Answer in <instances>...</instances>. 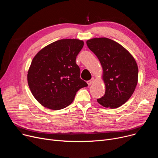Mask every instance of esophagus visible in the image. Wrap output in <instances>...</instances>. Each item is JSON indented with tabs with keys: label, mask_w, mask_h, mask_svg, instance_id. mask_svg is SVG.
<instances>
[{
	"label": "esophagus",
	"mask_w": 158,
	"mask_h": 158,
	"mask_svg": "<svg viewBox=\"0 0 158 158\" xmlns=\"http://www.w3.org/2000/svg\"><path fill=\"white\" fill-rule=\"evenodd\" d=\"M94 82V78L93 77V78L91 79L89 81H87V83H88V85L89 86H90L91 85H92V84H93V82Z\"/></svg>",
	"instance_id": "esophagus-1"
}]
</instances>
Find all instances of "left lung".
<instances>
[{"instance_id": "obj_1", "label": "left lung", "mask_w": 158, "mask_h": 158, "mask_svg": "<svg viewBox=\"0 0 158 158\" xmlns=\"http://www.w3.org/2000/svg\"><path fill=\"white\" fill-rule=\"evenodd\" d=\"M86 44L103 70L106 92L97 101L105 107L117 108L129 100L137 85L138 69L135 58L126 48L109 38H92Z\"/></svg>"}]
</instances>
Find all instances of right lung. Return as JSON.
<instances>
[{
  "mask_svg": "<svg viewBox=\"0 0 158 158\" xmlns=\"http://www.w3.org/2000/svg\"><path fill=\"white\" fill-rule=\"evenodd\" d=\"M84 41L63 39L47 45L33 58L27 82L36 100L43 106L60 110L69 106L77 91L88 86L80 78L76 57Z\"/></svg>",
  "mask_w": 158,
  "mask_h": 158,
  "instance_id": "1",
  "label": "right lung"
}]
</instances>
